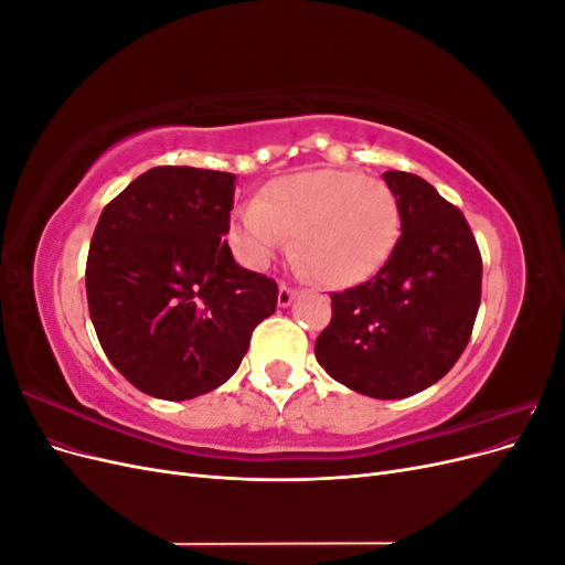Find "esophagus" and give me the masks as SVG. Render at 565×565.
<instances>
[{
    "mask_svg": "<svg viewBox=\"0 0 565 565\" xmlns=\"http://www.w3.org/2000/svg\"><path fill=\"white\" fill-rule=\"evenodd\" d=\"M299 295V289L297 287H289V285H285V282H280V287H278V306H289L295 301V297Z\"/></svg>",
    "mask_w": 565,
    "mask_h": 565,
    "instance_id": "obj_1",
    "label": "esophagus"
}]
</instances>
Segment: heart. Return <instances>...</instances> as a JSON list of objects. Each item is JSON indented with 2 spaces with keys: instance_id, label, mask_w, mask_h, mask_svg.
Segmentation results:
<instances>
[{
  "instance_id": "b5f03b06",
  "label": "heart",
  "mask_w": 565,
  "mask_h": 565,
  "mask_svg": "<svg viewBox=\"0 0 565 565\" xmlns=\"http://www.w3.org/2000/svg\"><path fill=\"white\" fill-rule=\"evenodd\" d=\"M398 228V202L386 183L349 169H316L276 181L266 200H247L231 237L249 266H266L295 233L297 256L311 276L344 287L384 266Z\"/></svg>"
}]
</instances>
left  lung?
I'll return each instance as SVG.
<instances>
[{
	"label": "left lung",
	"instance_id": "left-lung-1",
	"mask_svg": "<svg viewBox=\"0 0 565 565\" xmlns=\"http://www.w3.org/2000/svg\"><path fill=\"white\" fill-rule=\"evenodd\" d=\"M401 237L377 276L334 292L316 358L370 398H407L446 377L465 353L481 303L483 262L455 204L417 174L384 172Z\"/></svg>",
	"mask_w": 565,
	"mask_h": 565
}]
</instances>
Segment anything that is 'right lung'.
Instances as JSON below:
<instances>
[{"instance_id":"right-lung-1","label":"right lung","mask_w":565,"mask_h":565,"mask_svg":"<svg viewBox=\"0 0 565 565\" xmlns=\"http://www.w3.org/2000/svg\"><path fill=\"white\" fill-rule=\"evenodd\" d=\"M235 174L152 167L113 198L87 256V301L108 361L139 391L188 401L231 380L278 285L237 266Z\"/></svg>"}]
</instances>
